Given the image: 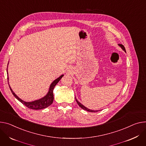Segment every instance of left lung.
<instances>
[{"instance_id":"1","label":"left lung","mask_w":146,"mask_h":146,"mask_svg":"<svg viewBox=\"0 0 146 146\" xmlns=\"http://www.w3.org/2000/svg\"><path fill=\"white\" fill-rule=\"evenodd\" d=\"M118 45L120 46L125 52H126V49H125V47H124V46L123 45H122V44H118ZM75 99H76V102H77V103L78 104V105L80 106V108H82L83 110H86V111H88V112H98V111H99L100 110H97V111H94V110H90V109H88V108H87V107H86L85 106H84L83 104H82L80 102H78V101L77 100V98H76V97H75Z\"/></svg>"}]
</instances>
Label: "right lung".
<instances>
[{
    "mask_svg": "<svg viewBox=\"0 0 146 146\" xmlns=\"http://www.w3.org/2000/svg\"><path fill=\"white\" fill-rule=\"evenodd\" d=\"M8 64H9V63H8ZM8 64H7V66H8ZM7 74L8 75L7 68ZM63 76H64L63 74L61 75L58 78L55 79V80L50 84V85L49 86V91L48 92V93L46 94V96H45L44 97H42L40 99H38V100H35L33 101H31V102H26V101H23V100L20 98L14 92H13V90L11 88V87L9 85V76H7V81H8V84H9L10 89L12 92V94L15 97V98L16 99H17L20 102H21L23 105H24L25 106H26V107H28L30 109L39 110L46 108L52 104L53 101H54V94H53V91H54V87H55V86L60 81V80L62 78V77Z\"/></svg>",
    "mask_w": 146,
    "mask_h": 146,
    "instance_id": "right-lung-1",
    "label": "right lung"
}]
</instances>
